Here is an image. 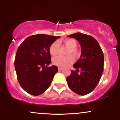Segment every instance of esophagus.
<instances>
[{"label": "esophagus", "mask_w": 120, "mask_h": 120, "mask_svg": "<svg viewBox=\"0 0 120 120\" xmlns=\"http://www.w3.org/2000/svg\"><path fill=\"white\" fill-rule=\"evenodd\" d=\"M63 69V68H61V67H59V71H61V70Z\"/></svg>", "instance_id": "1"}]
</instances>
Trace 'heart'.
<instances>
[{
    "label": "heart",
    "mask_w": 120,
    "mask_h": 120,
    "mask_svg": "<svg viewBox=\"0 0 120 120\" xmlns=\"http://www.w3.org/2000/svg\"><path fill=\"white\" fill-rule=\"evenodd\" d=\"M64 43L66 46L69 48V49H68L67 52V55L72 54V55L74 56V57L78 56V51L75 49L77 46V43L75 40L73 39H67L65 40ZM59 47H60V45L58 42L55 41V42L52 43L49 49V52L50 54L52 56L56 55L59 51ZM73 58L72 56L70 55L66 56H58L53 59V64L60 67L68 66V65L73 63Z\"/></svg>",
    "instance_id": "1"
}]
</instances>
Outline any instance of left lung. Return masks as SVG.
<instances>
[{
    "mask_svg": "<svg viewBox=\"0 0 120 120\" xmlns=\"http://www.w3.org/2000/svg\"><path fill=\"white\" fill-rule=\"evenodd\" d=\"M77 40L81 47L80 58L73 65L75 71L67 78L71 90L79 95L93 91L99 82L104 69V55L99 44L93 37L81 33L68 36Z\"/></svg>",
    "mask_w": 120,
    "mask_h": 120,
    "instance_id": "8db88e82",
    "label": "left lung"
}]
</instances>
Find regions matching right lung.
Here are the masks:
<instances>
[{"label":"right lung","instance_id":"1","mask_svg":"<svg viewBox=\"0 0 120 120\" xmlns=\"http://www.w3.org/2000/svg\"><path fill=\"white\" fill-rule=\"evenodd\" d=\"M59 37L37 34L27 37L18 48L15 68L20 86L27 93L39 95L50 86L56 66L51 64L49 49Z\"/></svg>","mask_w":120,"mask_h":120}]
</instances>
